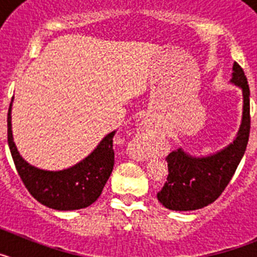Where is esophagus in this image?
<instances>
[{
    "mask_svg": "<svg viewBox=\"0 0 257 257\" xmlns=\"http://www.w3.org/2000/svg\"><path fill=\"white\" fill-rule=\"evenodd\" d=\"M156 136V128H154L153 123L151 119H145L140 123L138 133L134 136L131 145H133V151L138 158L140 160H145L148 156V149L151 147L152 142L154 140Z\"/></svg>",
    "mask_w": 257,
    "mask_h": 257,
    "instance_id": "1",
    "label": "esophagus"
}]
</instances>
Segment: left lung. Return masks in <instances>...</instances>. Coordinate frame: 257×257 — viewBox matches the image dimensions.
<instances>
[{
	"instance_id": "left-lung-1",
	"label": "left lung",
	"mask_w": 257,
	"mask_h": 257,
	"mask_svg": "<svg viewBox=\"0 0 257 257\" xmlns=\"http://www.w3.org/2000/svg\"><path fill=\"white\" fill-rule=\"evenodd\" d=\"M231 83L242 88L243 114L234 142L215 154L193 157L181 148L166 158L169 176L157 193L158 201L172 211H193L206 207L220 197L239 165L249 136V87L243 69L233 64Z\"/></svg>"
}]
</instances>
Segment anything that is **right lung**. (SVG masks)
Masks as SVG:
<instances>
[{"instance_id":"add662e5","label":"right lung","mask_w":257,"mask_h":257,"mask_svg":"<svg viewBox=\"0 0 257 257\" xmlns=\"http://www.w3.org/2000/svg\"><path fill=\"white\" fill-rule=\"evenodd\" d=\"M114 134H108L94 152L77 165L60 171H46L29 165L18 152L11 131V104L9 106L8 143L18 174L32 196L54 210H79L99 198L114 166Z\"/></svg>"}]
</instances>
